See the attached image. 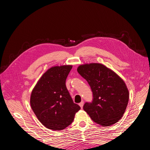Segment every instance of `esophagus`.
<instances>
[{"label":"esophagus","instance_id":"1","mask_svg":"<svg viewBox=\"0 0 150 150\" xmlns=\"http://www.w3.org/2000/svg\"><path fill=\"white\" fill-rule=\"evenodd\" d=\"M79 106H80L81 108H83V105H84V101H81V102L79 104Z\"/></svg>","mask_w":150,"mask_h":150}]
</instances>
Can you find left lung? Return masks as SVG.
<instances>
[{
	"label": "left lung",
	"mask_w": 150,
	"mask_h": 150,
	"mask_svg": "<svg viewBox=\"0 0 150 150\" xmlns=\"http://www.w3.org/2000/svg\"><path fill=\"white\" fill-rule=\"evenodd\" d=\"M77 70L87 81L93 93V101L85 103L84 110L101 126L116 123L124 115L129 101V92L123 80L98 63L81 65Z\"/></svg>",
	"instance_id": "obj_1"
}]
</instances>
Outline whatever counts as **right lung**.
<instances>
[{"mask_svg": "<svg viewBox=\"0 0 150 150\" xmlns=\"http://www.w3.org/2000/svg\"><path fill=\"white\" fill-rule=\"evenodd\" d=\"M72 66L50 68L33 90L30 106L39 121L47 128L62 130L74 120L80 106L74 103L66 86Z\"/></svg>", "mask_w": 150, "mask_h": 150, "instance_id": "add662e5", "label": "right lung"}]
</instances>
